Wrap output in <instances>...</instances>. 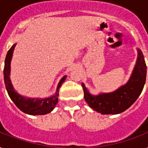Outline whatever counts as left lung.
I'll return each mask as SVG.
<instances>
[{
  "label": "left lung",
  "instance_id": "left-lung-1",
  "mask_svg": "<svg viewBox=\"0 0 148 148\" xmlns=\"http://www.w3.org/2000/svg\"><path fill=\"white\" fill-rule=\"evenodd\" d=\"M138 60L129 81L114 92L92 95L82 83L84 99L93 110L102 114H117L126 110L135 102L142 92L147 74L142 51L138 49Z\"/></svg>",
  "mask_w": 148,
  "mask_h": 148
}]
</instances>
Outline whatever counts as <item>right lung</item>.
Masks as SVG:
<instances>
[{
    "label": "right lung",
    "mask_w": 148,
    "mask_h": 148,
    "mask_svg": "<svg viewBox=\"0 0 148 148\" xmlns=\"http://www.w3.org/2000/svg\"><path fill=\"white\" fill-rule=\"evenodd\" d=\"M16 44L14 45L8 51L6 55L4 68H3V78L5 83L6 89L8 93L9 97L12 100L15 105L20 110L25 114L31 115H43L48 114L53 110L54 107L58 102L59 96V89L63 82L65 81L66 76H64L58 84L55 94L51 97L45 99L40 98H27L17 94L13 88L12 84L10 79V60L12 58L13 52L14 50Z\"/></svg>",
    "instance_id": "1"
}]
</instances>
